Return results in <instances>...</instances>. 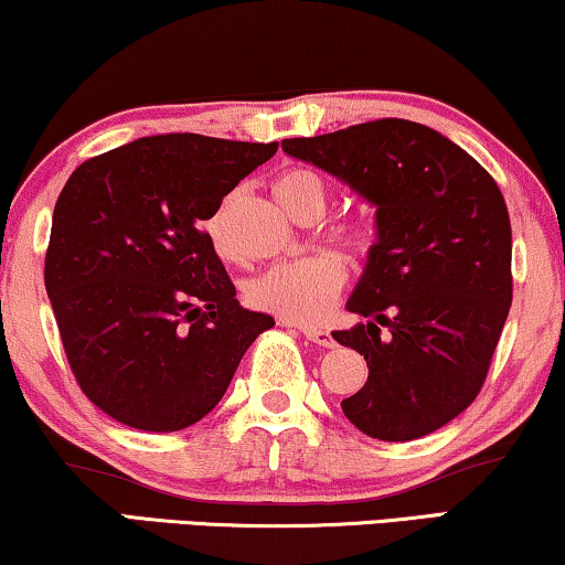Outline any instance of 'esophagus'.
Here are the masks:
<instances>
[{
	"label": "esophagus",
	"instance_id": "obj_1",
	"mask_svg": "<svg viewBox=\"0 0 565 565\" xmlns=\"http://www.w3.org/2000/svg\"><path fill=\"white\" fill-rule=\"evenodd\" d=\"M299 333L305 335V339H310L312 344H318V347H328L331 349L335 341H333V335H331V331H323V328H316V326H299Z\"/></svg>",
	"mask_w": 565,
	"mask_h": 565
}]
</instances>
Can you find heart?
<instances>
[{"label":"heart","instance_id":"1","mask_svg":"<svg viewBox=\"0 0 565 565\" xmlns=\"http://www.w3.org/2000/svg\"><path fill=\"white\" fill-rule=\"evenodd\" d=\"M276 198L284 209H289L295 216H302L305 211H326V182L320 180L316 171L310 169H289L278 177ZM224 209H218L213 216L205 221V232L216 247L218 255H230V247L224 242ZM347 242L354 247L365 249L373 239V226L367 221H349L341 226ZM347 281V266L341 255L335 253H316L305 255V258L276 263L249 278L245 295L247 302L258 307L263 312L278 316L291 323H310L320 320L331 310L333 299L339 297L341 287Z\"/></svg>","mask_w":565,"mask_h":565}]
</instances>
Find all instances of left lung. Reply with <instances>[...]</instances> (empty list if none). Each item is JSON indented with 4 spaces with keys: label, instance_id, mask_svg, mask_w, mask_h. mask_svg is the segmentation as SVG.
<instances>
[{
    "label": "left lung",
    "instance_id": "obj_1",
    "mask_svg": "<svg viewBox=\"0 0 565 565\" xmlns=\"http://www.w3.org/2000/svg\"><path fill=\"white\" fill-rule=\"evenodd\" d=\"M281 148L377 209V242L347 302L367 320L333 331L339 344L365 354L370 373L341 409L377 440L435 433L482 391L509 318L511 221L501 190L463 148L409 119L291 138Z\"/></svg>",
    "mask_w": 565,
    "mask_h": 565
}]
</instances>
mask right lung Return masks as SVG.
I'll return each mask as SVG.
<instances>
[{
	"label": "right lung",
	"mask_w": 565,
	"mask_h": 565,
	"mask_svg": "<svg viewBox=\"0 0 565 565\" xmlns=\"http://www.w3.org/2000/svg\"><path fill=\"white\" fill-rule=\"evenodd\" d=\"M278 142L153 135L83 161L54 205L44 281L77 385L111 419H203L274 318L234 299L203 221Z\"/></svg>",
	"instance_id": "obj_1"
}]
</instances>
